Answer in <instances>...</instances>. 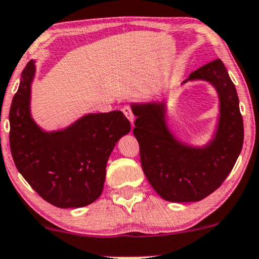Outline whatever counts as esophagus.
Returning <instances> with one entry per match:
<instances>
[{"label": "esophagus", "mask_w": 259, "mask_h": 259, "mask_svg": "<svg viewBox=\"0 0 259 259\" xmlns=\"http://www.w3.org/2000/svg\"><path fill=\"white\" fill-rule=\"evenodd\" d=\"M123 112H124V114L126 116L127 119L130 120V123L133 124L134 120H135V116H134V112H133L132 108H130L129 106H125V107L123 108Z\"/></svg>", "instance_id": "34e87169"}]
</instances>
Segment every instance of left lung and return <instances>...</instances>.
<instances>
[{
  "label": "left lung",
  "mask_w": 259,
  "mask_h": 259,
  "mask_svg": "<svg viewBox=\"0 0 259 259\" xmlns=\"http://www.w3.org/2000/svg\"><path fill=\"white\" fill-rule=\"evenodd\" d=\"M205 80L216 89L220 116L213 138L202 147L176 139L166 123V102L132 104L134 135L140 145L143 172L164 200L199 201L216 191L238 159L244 123L235 85L220 59L208 62L182 82Z\"/></svg>",
  "instance_id": "left-lung-1"
}]
</instances>
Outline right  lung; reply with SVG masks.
I'll return each mask as SVG.
<instances>
[{
	"label": "right lung",
	"mask_w": 259,
	"mask_h": 259,
	"mask_svg": "<svg viewBox=\"0 0 259 259\" xmlns=\"http://www.w3.org/2000/svg\"><path fill=\"white\" fill-rule=\"evenodd\" d=\"M35 60L21 73L9 111V145L17 169L38 194L57 207H83L104 189L106 165L116 143L130 133L123 112L89 113L70 126L46 132L31 117Z\"/></svg>",
	"instance_id": "obj_1"
}]
</instances>
